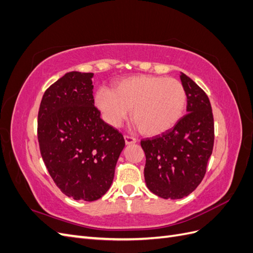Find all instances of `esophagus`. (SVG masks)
I'll return each instance as SVG.
<instances>
[{
	"mask_svg": "<svg viewBox=\"0 0 253 253\" xmlns=\"http://www.w3.org/2000/svg\"><path fill=\"white\" fill-rule=\"evenodd\" d=\"M125 141H126V145H129V144L135 143L136 139L134 138V137H131V136H125Z\"/></svg>",
	"mask_w": 253,
	"mask_h": 253,
	"instance_id": "34e87169",
	"label": "esophagus"
}]
</instances>
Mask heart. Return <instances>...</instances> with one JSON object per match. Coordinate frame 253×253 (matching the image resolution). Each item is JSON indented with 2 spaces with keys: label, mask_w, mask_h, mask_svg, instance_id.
<instances>
[{
  "label": "heart",
  "mask_w": 253,
  "mask_h": 253,
  "mask_svg": "<svg viewBox=\"0 0 253 253\" xmlns=\"http://www.w3.org/2000/svg\"><path fill=\"white\" fill-rule=\"evenodd\" d=\"M94 100L106 124L119 126L132 110V119L139 131L156 136L177 124L187 95L181 82L174 78L140 75L119 81L113 90L100 87Z\"/></svg>",
  "instance_id": "1"
}]
</instances>
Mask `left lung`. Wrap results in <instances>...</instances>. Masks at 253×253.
<instances>
[{"label":"left lung","instance_id":"8db88e82","mask_svg":"<svg viewBox=\"0 0 253 253\" xmlns=\"http://www.w3.org/2000/svg\"><path fill=\"white\" fill-rule=\"evenodd\" d=\"M187 95V115L171 129L141 140L148 189L166 200H179L202 182L214 143V121L208 96L180 73Z\"/></svg>","mask_w":253,"mask_h":253}]
</instances>
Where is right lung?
Listing matches in <instances>:
<instances>
[{
  "instance_id": "add662e5",
  "label": "right lung",
  "mask_w": 253,
  "mask_h": 253,
  "mask_svg": "<svg viewBox=\"0 0 253 253\" xmlns=\"http://www.w3.org/2000/svg\"><path fill=\"white\" fill-rule=\"evenodd\" d=\"M93 73H66L45 91L38 115L43 162L62 192L94 202L112 185L126 142L94 105Z\"/></svg>"
}]
</instances>
